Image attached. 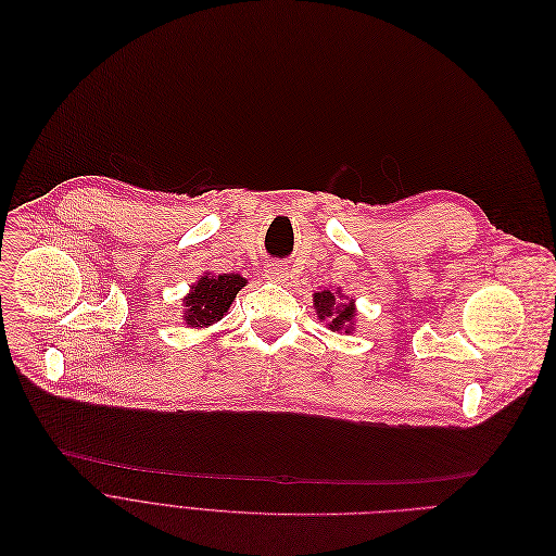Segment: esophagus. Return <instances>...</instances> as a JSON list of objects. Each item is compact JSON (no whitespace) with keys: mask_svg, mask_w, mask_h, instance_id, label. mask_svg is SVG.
Listing matches in <instances>:
<instances>
[{"mask_svg":"<svg viewBox=\"0 0 556 556\" xmlns=\"http://www.w3.org/2000/svg\"><path fill=\"white\" fill-rule=\"evenodd\" d=\"M267 278L274 282H285L289 278V267L285 262H271L267 267Z\"/></svg>","mask_w":556,"mask_h":556,"instance_id":"esophagus-1","label":"esophagus"}]
</instances>
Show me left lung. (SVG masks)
<instances>
[{"mask_svg":"<svg viewBox=\"0 0 556 556\" xmlns=\"http://www.w3.org/2000/svg\"><path fill=\"white\" fill-rule=\"evenodd\" d=\"M337 299H341L332 289H324V292L314 294V307L316 314H319L321 321H328V328L334 332L339 330H353V319H355V303H337Z\"/></svg>","mask_w":556,"mask_h":556,"instance_id":"8db88e82","label":"left lung"}]
</instances>
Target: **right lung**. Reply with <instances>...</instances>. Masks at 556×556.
Returning <instances> with one entry per match:
<instances>
[{
	"mask_svg": "<svg viewBox=\"0 0 556 556\" xmlns=\"http://www.w3.org/2000/svg\"><path fill=\"white\" fill-rule=\"evenodd\" d=\"M247 285V278L240 274H219V276H201L192 285L190 294L182 299L185 305V324L188 328H207L224 319L237 292Z\"/></svg>",
	"mask_w": 556,
	"mask_h": 556,
	"instance_id": "obj_1",
	"label": "right lung"
}]
</instances>
